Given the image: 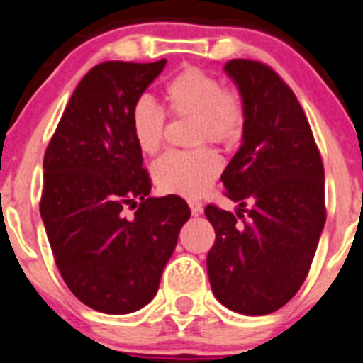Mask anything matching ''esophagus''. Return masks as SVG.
<instances>
[{
  "mask_svg": "<svg viewBox=\"0 0 363 363\" xmlns=\"http://www.w3.org/2000/svg\"><path fill=\"white\" fill-rule=\"evenodd\" d=\"M189 204V209H191L193 215H199V213L202 211V202L197 201V199H191V201H188Z\"/></svg>",
  "mask_w": 363,
  "mask_h": 363,
  "instance_id": "34e87169",
  "label": "esophagus"
}]
</instances>
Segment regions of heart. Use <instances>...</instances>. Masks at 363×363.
<instances>
[{"mask_svg": "<svg viewBox=\"0 0 363 363\" xmlns=\"http://www.w3.org/2000/svg\"><path fill=\"white\" fill-rule=\"evenodd\" d=\"M166 111L174 118H191V143L211 141L233 145L245 128V100L238 87H223L211 71L199 66L184 67L164 87ZM134 141L143 154L161 148L166 130V113L150 96L135 98L130 109ZM222 161L209 147L188 152L172 150L152 166V177L162 193L201 197L215 184Z\"/></svg>", "mask_w": 363, "mask_h": 363, "instance_id": "1", "label": "heart"}]
</instances>
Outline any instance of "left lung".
<instances>
[{
  "label": "left lung",
  "mask_w": 363,
  "mask_h": 363,
  "mask_svg": "<svg viewBox=\"0 0 363 363\" xmlns=\"http://www.w3.org/2000/svg\"><path fill=\"white\" fill-rule=\"evenodd\" d=\"M225 71L247 118L242 147L220 181L242 209L206 206L216 233L209 283L229 310L267 315L289 303L310 272L326 222L324 164L299 100L272 67L233 59Z\"/></svg>",
  "instance_id": "8db88e82"
}]
</instances>
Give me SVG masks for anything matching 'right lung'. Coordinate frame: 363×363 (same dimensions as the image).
<instances>
[{"mask_svg": "<svg viewBox=\"0 0 363 363\" xmlns=\"http://www.w3.org/2000/svg\"><path fill=\"white\" fill-rule=\"evenodd\" d=\"M164 64L91 67L44 154L39 209L53 258L67 289L101 313H130L154 299L191 215L177 195L148 197L150 175L130 128L132 104Z\"/></svg>", "mask_w": 363, "mask_h": 363, "instance_id": "obj_1", "label": "right lung"}]
</instances>
